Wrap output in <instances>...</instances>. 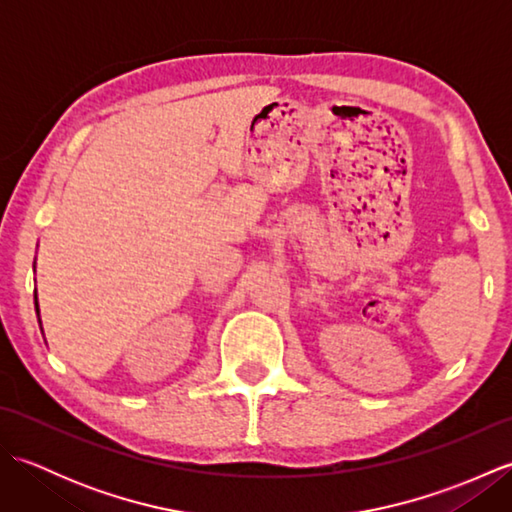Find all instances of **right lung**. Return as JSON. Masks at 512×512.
I'll use <instances>...</instances> for the list:
<instances>
[{
  "mask_svg": "<svg viewBox=\"0 0 512 512\" xmlns=\"http://www.w3.org/2000/svg\"><path fill=\"white\" fill-rule=\"evenodd\" d=\"M35 308H37V314H39V303H37V295H35ZM41 323V321H39Z\"/></svg>",
  "mask_w": 512,
  "mask_h": 512,
  "instance_id": "1",
  "label": "right lung"
}]
</instances>
